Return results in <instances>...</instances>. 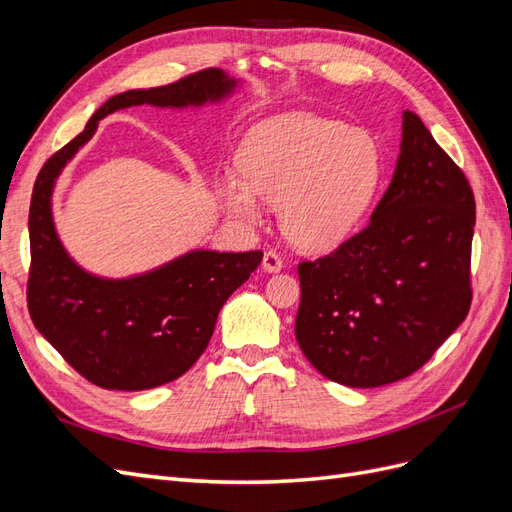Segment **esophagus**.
I'll return each mask as SVG.
<instances>
[{
	"instance_id": "esophagus-1",
	"label": "esophagus",
	"mask_w": 512,
	"mask_h": 512,
	"mask_svg": "<svg viewBox=\"0 0 512 512\" xmlns=\"http://www.w3.org/2000/svg\"><path fill=\"white\" fill-rule=\"evenodd\" d=\"M262 267H265V271H269V273H275L284 267V260L275 250H267L265 258H262Z\"/></svg>"
}]
</instances>
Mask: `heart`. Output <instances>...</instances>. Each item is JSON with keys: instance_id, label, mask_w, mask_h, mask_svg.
<instances>
[{"instance_id": "obj_1", "label": "heart", "mask_w": 512, "mask_h": 512, "mask_svg": "<svg viewBox=\"0 0 512 512\" xmlns=\"http://www.w3.org/2000/svg\"><path fill=\"white\" fill-rule=\"evenodd\" d=\"M241 177L220 198L241 222L262 220V200L280 207L286 239L307 252L344 243L380 192L384 164L374 136L348 123L297 113L262 123L239 151Z\"/></svg>"}]
</instances>
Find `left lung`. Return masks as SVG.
<instances>
[{
  "instance_id": "8db88e82",
  "label": "left lung",
  "mask_w": 512,
  "mask_h": 512,
  "mask_svg": "<svg viewBox=\"0 0 512 512\" xmlns=\"http://www.w3.org/2000/svg\"><path fill=\"white\" fill-rule=\"evenodd\" d=\"M401 153L371 222L327 256L299 262L297 342L324 378L374 389L421 369L472 303L474 192L404 113Z\"/></svg>"
}]
</instances>
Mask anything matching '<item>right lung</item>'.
Listing matches in <instances>:
<instances>
[{
    "label": "right lung",
    "instance_id": "right-lung-1",
    "mask_svg": "<svg viewBox=\"0 0 512 512\" xmlns=\"http://www.w3.org/2000/svg\"><path fill=\"white\" fill-rule=\"evenodd\" d=\"M232 87L235 81L222 70L207 68L162 87L123 91L40 168L29 205V316L66 363L100 389L143 391L183 376L205 352L222 305L260 265L262 252L198 250L147 275L100 280L76 267L57 239L53 183L98 121L117 108L203 104Z\"/></svg>",
    "mask_w": 512,
    "mask_h": 512
}]
</instances>
